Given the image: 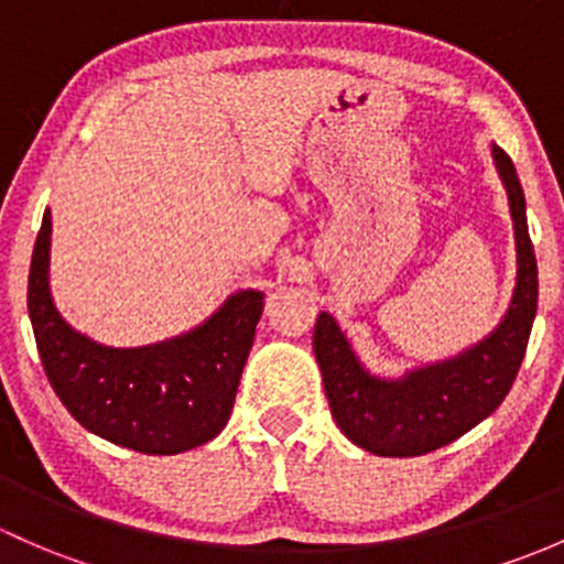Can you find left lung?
Wrapping results in <instances>:
<instances>
[{
    "mask_svg": "<svg viewBox=\"0 0 564 564\" xmlns=\"http://www.w3.org/2000/svg\"><path fill=\"white\" fill-rule=\"evenodd\" d=\"M491 156L513 219L516 288L508 312L489 336L445 361L402 377H377L356 356L339 323L328 312L317 317L312 347L330 415L345 437L369 454L408 458L454 443L502 404L524 361L538 312V263L513 162L499 147H491Z\"/></svg>",
    "mask_w": 564,
    "mask_h": 564,
    "instance_id": "8db88e82",
    "label": "left lung"
}]
</instances>
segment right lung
Instances as JSON below:
<instances>
[{"label": "right lung", "instance_id": "add662e5", "mask_svg": "<svg viewBox=\"0 0 564 564\" xmlns=\"http://www.w3.org/2000/svg\"><path fill=\"white\" fill-rule=\"evenodd\" d=\"M51 212L29 269V321L51 388L108 443L173 456L217 437L234 412L263 293L239 290L197 328L143 347H108L69 325L51 299Z\"/></svg>", "mask_w": 564, "mask_h": 564}]
</instances>
